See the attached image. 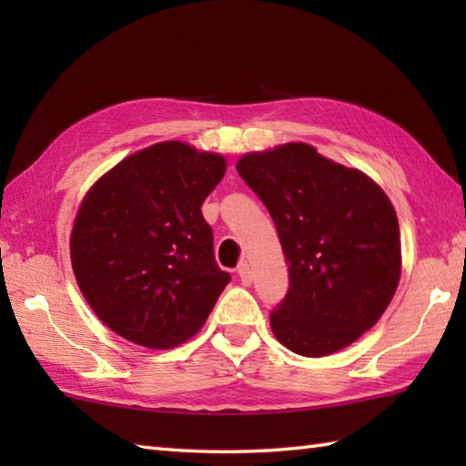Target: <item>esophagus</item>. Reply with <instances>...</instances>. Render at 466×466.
Masks as SVG:
<instances>
[{
	"mask_svg": "<svg viewBox=\"0 0 466 466\" xmlns=\"http://www.w3.org/2000/svg\"><path fill=\"white\" fill-rule=\"evenodd\" d=\"M238 276H240V282L244 286H250L252 284V270H250V266L246 264V262H242L238 266Z\"/></svg>",
	"mask_w": 466,
	"mask_h": 466,
	"instance_id": "34e87169",
	"label": "esophagus"
}]
</instances>
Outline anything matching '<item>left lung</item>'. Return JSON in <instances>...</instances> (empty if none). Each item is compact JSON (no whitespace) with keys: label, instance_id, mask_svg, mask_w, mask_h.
<instances>
[{"label":"left lung","instance_id":"obj_1","mask_svg":"<svg viewBox=\"0 0 466 466\" xmlns=\"http://www.w3.org/2000/svg\"><path fill=\"white\" fill-rule=\"evenodd\" d=\"M268 208L289 262L290 289L270 314L286 349L320 359L359 340L399 289V218L370 176L289 142L236 162Z\"/></svg>","mask_w":466,"mask_h":466}]
</instances>
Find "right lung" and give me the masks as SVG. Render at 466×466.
<instances>
[{
	"instance_id": "obj_1",
	"label": "right lung",
	"mask_w": 466,
	"mask_h": 466,
	"mask_svg": "<svg viewBox=\"0 0 466 466\" xmlns=\"http://www.w3.org/2000/svg\"><path fill=\"white\" fill-rule=\"evenodd\" d=\"M226 157L157 142L97 177L77 208L69 258L107 329L146 349H174L202 329L230 274L214 260L202 204Z\"/></svg>"
}]
</instances>
